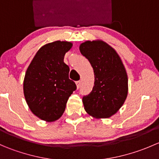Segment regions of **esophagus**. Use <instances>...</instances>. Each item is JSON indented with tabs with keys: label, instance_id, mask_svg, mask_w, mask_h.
Listing matches in <instances>:
<instances>
[{
	"label": "esophagus",
	"instance_id": "34e87169",
	"mask_svg": "<svg viewBox=\"0 0 159 159\" xmlns=\"http://www.w3.org/2000/svg\"><path fill=\"white\" fill-rule=\"evenodd\" d=\"M81 81H76V85H77V88H78V89H79L80 86H81Z\"/></svg>",
	"mask_w": 159,
	"mask_h": 159
}]
</instances>
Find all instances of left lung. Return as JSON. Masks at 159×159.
Instances as JSON below:
<instances>
[{"mask_svg":"<svg viewBox=\"0 0 159 159\" xmlns=\"http://www.w3.org/2000/svg\"><path fill=\"white\" fill-rule=\"evenodd\" d=\"M81 54L94 70V86L82 99L84 108L95 118H108L118 112L129 91L128 75L121 57L102 40L86 41L80 44Z\"/></svg>","mask_w":159,"mask_h":159,"instance_id":"left-lung-1","label":"left lung"}]
</instances>
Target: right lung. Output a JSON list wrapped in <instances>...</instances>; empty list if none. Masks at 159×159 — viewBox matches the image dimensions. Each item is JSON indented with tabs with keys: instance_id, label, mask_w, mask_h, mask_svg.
Returning a JSON list of instances; mask_svg holds the SVG:
<instances>
[{
	"instance_id": "obj_1",
	"label": "right lung",
	"mask_w": 159,
	"mask_h": 159,
	"mask_svg": "<svg viewBox=\"0 0 159 159\" xmlns=\"http://www.w3.org/2000/svg\"><path fill=\"white\" fill-rule=\"evenodd\" d=\"M70 41H56L41 48L25 72L23 90L32 113L47 122L57 121L63 115L76 84L69 79V67L64 62L71 48Z\"/></svg>"
}]
</instances>
